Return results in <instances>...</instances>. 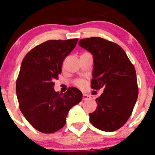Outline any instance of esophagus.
I'll return each mask as SVG.
<instances>
[{
    "label": "esophagus",
    "instance_id": "obj_1",
    "mask_svg": "<svg viewBox=\"0 0 155 155\" xmlns=\"http://www.w3.org/2000/svg\"><path fill=\"white\" fill-rule=\"evenodd\" d=\"M91 97L89 96L88 94H83V100L84 101H87V100L90 99Z\"/></svg>",
    "mask_w": 155,
    "mask_h": 155
}]
</instances>
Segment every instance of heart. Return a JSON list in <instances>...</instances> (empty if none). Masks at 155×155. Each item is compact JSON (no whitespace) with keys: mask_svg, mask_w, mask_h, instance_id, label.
Returning <instances> with one entry per match:
<instances>
[{"mask_svg":"<svg viewBox=\"0 0 155 155\" xmlns=\"http://www.w3.org/2000/svg\"><path fill=\"white\" fill-rule=\"evenodd\" d=\"M75 84H76V85H78V86L81 87L84 85V82L82 79H78V80H76V82H75Z\"/></svg>","mask_w":155,"mask_h":155,"instance_id":"b5f03b06","label":"heart"}]
</instances>
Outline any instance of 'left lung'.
<instances>
[{"label":"left lung","instance_id":"1","mask_svg":"<svg viewBox=\"0 0 155 155\" xmlns=\"http://www.w3.org/2000/svg\"><path fill=\"white\" fill-rule=\"evenodd\" d=\"M79 45L93 54L91 87L104 88L96 99L97 107L89 114V120L103 131L117 130L129 119L138 97L135 68L121 46L105 39H82Z\"/></svg>","mask_w":155,"mask_h":155}]
</instances>
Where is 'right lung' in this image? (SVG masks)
Masks as SVG:
<instances>
[{"label": "right lung", "mask_w": 155, "mask_h": 155, "mask_svg": "<svg viewBox=\"0 0 155 155\" xmlns=\"http://www.w3.org/2000/svg\"><path fill=\"white\" fill-rule=\"evenodd\" d=\"M78 40H48L32 48L21 62L16 80L19 109L40 132L51 134L61 129L69 110L82 101V92L76 87H69L64 94L54 89L64 60Z\"/></svg>", "instance_id": "add662e5"}]
</instances>
